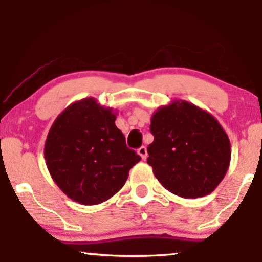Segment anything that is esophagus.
<instances>
[{
	"instance_id": "esophagus-1",
	"label": "esophagus",
	"mask_w": 262,
	"mask_h": 262,
	"mask_svg": "<svg viewBox=\"0 0 262 262\" xmlns=\"http://www.w3.org/2000/svg\"><path fill=\"white\" fill-rule=\"evenodd\" d=\"M138 154L141 156V159H143V160H145L146 156H148V150H146L145 146H141V148L138 149Z\"/></svg>"
}]
</instances>
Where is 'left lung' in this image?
Instances as JSON below:
<instances>
[{"label":"left lung","instance_id":"left-lung-1","mask_svg":"<svg viewBox=\"0 0 262 262\" xmlns=\"http://www.w3.org/2000/svg\"><path fill=\"white\" fill-rule=\"evenodd\" d=\"M148 164L159 182L182 198L212 193L229 169L228 134L209 112L173 100L152 113Z\"/></svg>","mask_w":262,"mask_h":262}]
</instances>
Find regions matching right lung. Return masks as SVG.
<instances>
[{
  "label": "right lung",
  "mask_w": 262,
  "mask_h": 262,
  "mask_svg": "<svg viewBox=\"0 0 262 262\" xmlns=\"http://www.w3.org/2000/svg\"><path fill=\"white\" fill-rule=\"evenodd\" d=\"M117 111L93 97L75 101L50 127L44 158L56 186L85 206L110 200L124 186L141 158L116 127Z\"/></svg>",
  "instance_id": "1"
}]
</instances>
